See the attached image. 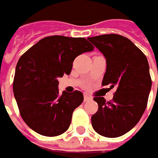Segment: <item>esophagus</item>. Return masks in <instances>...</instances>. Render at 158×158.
<instances>
[{
    "label": "esophagus",
    "instance_id": "esophagus-1",
    "mask_svg": "<svg viewBox=\"0 0 158 158\" xmlns=\"http://www.w3.org/2000/svg\"><path fill=\"white\" fill-rule=\"evenodd\" d=\"M90 99H91V98H90V97H89L88 95H84V102L90 100Z\"/></svg>",
    "mask_w": 158,
    "mask_h": 158
}]
</instances>
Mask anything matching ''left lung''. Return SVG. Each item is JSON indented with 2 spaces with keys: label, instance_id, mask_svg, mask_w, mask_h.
<instances>
[{
  "label": "left lung",
  "instance_id": "8db88e82",
  "mask_svg": "<svg viewBox=\"0 0 158 158\" xmlns=\"http://www.w3.org/2000/svg\"><path fill=\"white\" fill-rule=\"evenodd\" d=\"M106 59L102 85L116 87L112 100L95 97L98 110L91 117L94 130L109 138L121 136L130 131L145 111L151 77L147 57L130 40L118 34L88 38Z\"/></svg>",
  "mask_w": 158,
  "mask_h": 158
}]
</instances>
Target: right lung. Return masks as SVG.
Here are the masks:
<instances>
[{"label":"right lung","instance_id":"obj_1","mask_svg":"<svg viewBox=\"0 0 158 158\" xmlns=\"http://www.w3.org/2000/svg\"><path fill=\"white\" fill-rule=\"evenodd\" d=\"M94 49L84 38L50 36L22 55L15 67L13 91L19 112L29 127L45 136H57L69 129L74 110L83 101L79 90L58 89V77L69 75L73 61Z\"/></svg>","mask_w":158,"mask_h":158}]
</instances>
